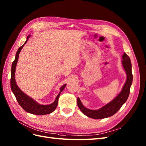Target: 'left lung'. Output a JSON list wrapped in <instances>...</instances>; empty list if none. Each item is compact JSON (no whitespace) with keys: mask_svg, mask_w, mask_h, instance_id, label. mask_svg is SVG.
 I'll return each mask as SVG.
<instances>
[{"mask_svg":"<svg viewBox=\"0 0 146 146\" xmlns=\"http://www.w3.org/2000/svg\"><path fill=\"white\" fill-rule=\"evenodd\" d=\"M122 64L127 74V80L123 88L118 96L112 102L109 103L98 110H90L84 107L80 98H77V105L81 111L87 117L94 119H102L112 116L116 113L121 108L123 104L127 101L130 93V86L132 83L133 75L132 73V64L130 59L126 53H124L122 56Z\"/></svg>","mask_w":146,"mask_h":146,"instance_id":"1","label":"left lung"}]
</instances>
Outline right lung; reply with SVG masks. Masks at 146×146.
Masks as SVG:
<instances>
[{
	"instance_id": "1",
	"label": "right lung",
	"mask_w": 146,
	"mask_h": 146,
	"mask_svg": "<svg viewBox=\"0 0 146 146\" xmlns=\"http://www.w3.org/2000/svg\"><path fill=\"white\" fill-rule=\"evenodd\" d=\"M30 37L28 36L27 37V40L25 43L22 46L20 47L16 54V58L14 60L12 64L11 67V82H10V84H11V88L12 91L16 98V100L20 106L25 110V111L29 112L30 113L34 114V115H46L52 113L54 110L56 109L57 104H58V100L60 97V93L62 92V90L66 86V84H64L60 88V92L57 96L56 100L54 102L51 104L49 105H41L37 103L36 102H35L33 99L31 97H29L28 95L24 94L22 90L19 89V88L17 86L16 80H15V71H16V66L19 59V55L21 49L23 47L24 44L27 43L28 38Z\"/></svg>"
}]
</instances>
